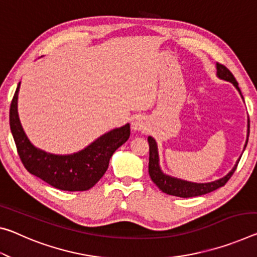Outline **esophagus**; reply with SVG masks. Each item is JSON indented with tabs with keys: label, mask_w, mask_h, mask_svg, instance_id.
Wrapping results in <instances>:
<instances>
[{
	"label": "esophagus",
	"mask_w": 257,
	"mask_h": 257,
	"mask_svg": "<svg viewBox=\"0 0 257 257\" xmlns=\"http://www.w3.org/2000/svg\"><path fill=\"white\" fill-rule=\"evenodd\" d=\"M145 128L144 121L141 119V117H136L133 122V129L134 130H143Z\"/></svg>",
	"instance_id": "1"
}]
</instances>
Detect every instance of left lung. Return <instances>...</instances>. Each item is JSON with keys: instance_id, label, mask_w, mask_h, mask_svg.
Returning a JSON list of instances; mask_svg holds the SVG:
<instances>
[{"instance_id": "1", "label": "left lung", "mask_w": 257, "mask_h": 257, "mask_svg": "<svg viewBox=\"0 0 257 257\" xmlns=\"http://www.w3.org/2000/svg\"><path fill=\"white\" fill-rule=\"evenodd\" d=\"M217 67V75L221 79L229 81L234 84V87L238 89L240 92V89L238 87V82L235 80L233 74L230 72L227 67L224 66L223 64H216ZM249 122V121H248ZM248 136H249V124H248ZM149 145H150V158H149V174L151 180L153 181L154 184H156L159 189H160L162 192L167 194L175 195V197H181V198H191V197H198V195H202L206 193H209L211 191L217 190L218 187H222L226 184V182L230 180L232 175L237 169L238 164L240 159L237 162V165L233 167V169L226 175L225 177L221 178V180L210 182V183H203V184H199V183H191L182 180H177V178L167 176L160 170V167H159V156H158V149H157V143L156 141L153 140L152 137L148 138ZM248 142V140H247ZM247 142L245 148L247 146Z\"/></svg>"}]
</instances>
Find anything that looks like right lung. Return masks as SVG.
<instances>
[{
	"mask_svg": "<svg viewBox=\"0 0 257 257\" xmlns=\"http://www.w3.org/2000/svg\"><path fill=\"white\" fill-rule=\"evenodd\" d=\"M20 82L11 100L9 122L20 161L27 172L63 191H87L96 184L108 168L116 149L130 136V125L114 129L100 136L88 148L70 156H55L34 148L20 125L17 98Z\"/></svg>",
	"mask_w": 257,
	"mask_h": 257,
	"instance_id": "1",
	"label": "right lung"
}]
</instances>
